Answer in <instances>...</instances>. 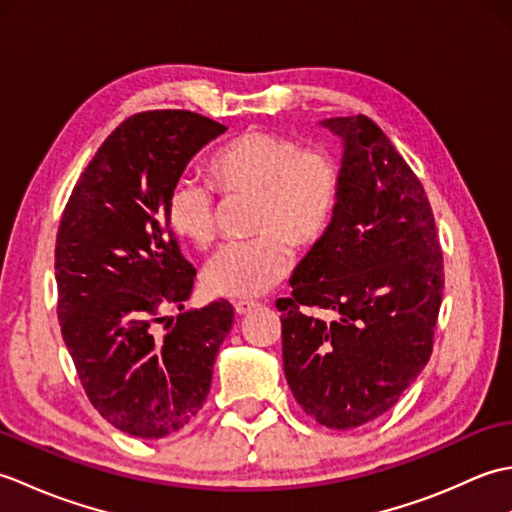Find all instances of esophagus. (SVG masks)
Returning a JSON list of instances; mask_svg holds the SVG:
<instances>
[{
    "label": "esophagus",
    "instance_id": "esophagus-1",
    "mask_svg": "<svg viewBox=\"0 0 512 512\" xmlns=\"http://www.w3.org/2000/svg\"><path fill=\"white\" fill-rule=\"evenodd\" d=\"M259 306L257 301H248V299H242V301H235L233 308L237 314H248L250 310H255Z\"/></svg>",
    "mask_w": 512,
    "mask_h": 512
}]
</instances>
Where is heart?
<instances>
[{"label": "heart", "instance_id": "1", "mask_svg": "<svg viewBox=\"0 0 512 512\" xmlns=\"http://www.w3.org/2000/svg\"><path fill=\"white\" fill-rule=\"evenodd\" d=\"M206 178L222 198L253 195L250 231L257 237L224 246L202 273L213 297L250 299L279 284L292 262L290 244L310 248L328 235L341 202L343 169L332 151L295 138L246 129L206 160ZM165 217L184 244L206 250L215 239V200L198 182L173 184Z\"/></svg>", "mask_w": 512, "mask_h": 512}]
</instances>
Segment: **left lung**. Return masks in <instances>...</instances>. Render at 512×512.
<instances>
[{
    "mask_svg": "<svg viewBox=\"0 0 512 512\" xmlns=\"http://www.w3.org/2000/svg\"><path fill=\"white\" fill-rule=\"evenodd\" d=\"M323 125L345 145L341 202L277 308L292 396L323 427L352 429L394 407L427 365L444 262L427 193L383 129L363 114Z\"/></svg>",
    "mask_w": 512,
    "mask_h": 512,
    "instance_id": "left-lung-1",
    "label": "left lung"
}]
</instances>
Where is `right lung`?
<instances>
[{
	"label": "right lung",
	"mask_w": 512,
	"mask_h": 512,
	"mask_svg": "<svg viewBox=\"0 0 512 512\" xmlns=\"http://www.w3.org/2000/svg\"><path fill=\"white\" fill-rule=\"evenodd\" d=\"M224 132L187 110L129 116L61 215L54 275L63 341L94 409L129 436L165 438L193 420L233 325L226 299L165 317L184 308L195 279L167 224V195L195 151Z\"/></svg>",
	"instance_id": "add662e5"
}]
</instances>
